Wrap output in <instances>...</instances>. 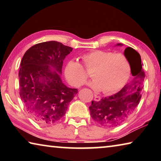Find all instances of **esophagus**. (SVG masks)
Instances as JSON below:
<instances>
[{
    "instance_id": "obj_1",
    "label": "esophagus",
    "mask_w": 161,
    "mask_h": 161,
    "mask_svg": "<svg viewBox=\"0 0 161 161\" xmlns=\"http://www.w3.org/2000/svg\"><path fill=\"white\" fill-rule=\"evenodd\" d=\"M100 99H101V98L99 96H97V95H95V96H94V101H95V102H99Z\"/></svg>"
}]
</instances>
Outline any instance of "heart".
I'll list each match as a JSON object with an SVG mask.
<instances>
[{"label":"heart","mask_w":161,"mask_h":161,"mask_svg":"<svg viewBox=\"0 0 161 161\" xmlns=\"http://www.w3.org/2000/svg\"><path fill=\"white\" fill-rule=\"evenodd\" d=\"M81 58L86 69L92 72L94 80L89 85L97 91L114 93L121 89L129 77L130 64L123 54L94 50L82 54ZM64 75L68 82L75 86L82 85L89 77L83 65L73 59L67 62Z\"/></svg>","instance_id":"b5f03b06"}]
</instances>
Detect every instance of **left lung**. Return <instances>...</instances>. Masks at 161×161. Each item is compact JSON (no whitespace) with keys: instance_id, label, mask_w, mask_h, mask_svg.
I'll use <instances>...</instances> for the list:
<instances>
[{"instance_id":"left-lung-1","label":"left lung","mask_w":161,"mask_h":161,"mask_svg":"<svg viewBox=\"0 0 161 161\" xmlns=\"http://www.w3.org/2000/svg\"><path fill=\"white\" fill-rule=\"evenodd\" d=\"M122 45L118 43L116 46ZM124 55L129 62L133 77L132 80L116 94L102 98L99 102L92 101L89 107L90 115L94 121L107 128L116 127L124 123L134 112L141 98L146 75L141 55L130 47L125 49Z\"/></svg>"}]
</instances>
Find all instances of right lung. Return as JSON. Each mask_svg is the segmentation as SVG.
Listing matches in <instances>:
<instances>
[{"mask_svg": "<svg viewBox=\"0 0 161 161\" xmlns=\"http://www.w3.org/2000/svg\"><path fill=\"white\" fill-rule=\"evenodd\" d=\"M71 47L57 41L38 43L23 57L19 71L20 97L25 109L42 125L58 122L67 110L77 89L67 87L60 75Z\"/></svg>", "mask_w": 161, "mask_h": 161, "instance_id": "right-lung-1", "label": "right lung"}]
</instances>
